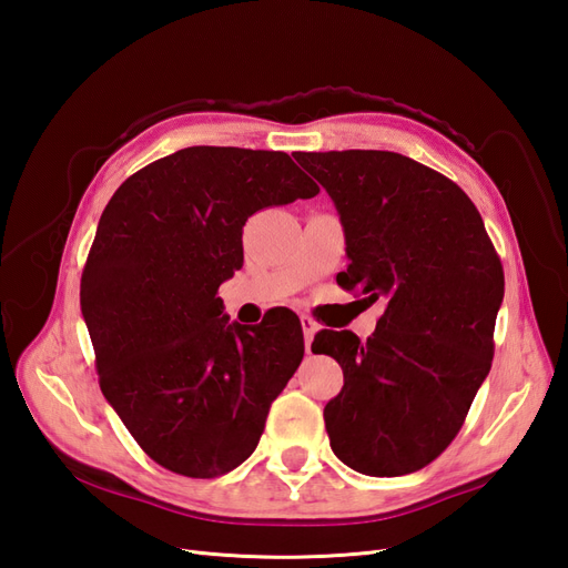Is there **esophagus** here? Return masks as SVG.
<instances>
[{
  "label": "esophagus",
  "instance_id": "obj_1",
  "mask_svg": "<svg viewBox=\"0 0 568 568\" xmlns=\"http://www.w3.org/2000/svg\"><path fill=\"white\" fill-rule=\"evenodd\" d=\"M301 326H303V336H305V351L311 353V343H313L315 332L320 329V324L311 315H301Z\"/></svg>",
  "mask_w": 568,
  "mask_h": 568
}]
</instances>
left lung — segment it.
<instances>
[{
  "instance_id": "obj_1",
  "label": "left lung",
  "mask_w": 568,
  "mask_h": 568,
  "mask_svg": "<svg viewBox=\"0 0 568 568\" xmlns=\"http://www.w3.org/2000/svg\"><path fill=\"white\" fill-rule=\"evenodd\" d=\"M332 196L346 234L338 286L386 311L367 341L322 329L343 388L324 407L334 455L367 476H403L457 436L493 363L505 272L471 199L393 151L294 153Z\"/></svg>"
}]
</instances>
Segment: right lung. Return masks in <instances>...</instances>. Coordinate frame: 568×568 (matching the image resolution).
Here are the masks:
<instances>
[{"label":"right lung","mask_w":568,"mask_h":568,"mask_svg":"<svg viewBox=\"0 0 568 568\" xmlns=\"http://www.w3.org/2000/svg\"><path fill=\"white\" fill-rule=\"evenodd\" d=\"M317 184L282 151L189 146L118 186L80 282L99 386L161 467L215 478L251 457L303 359L301 322H230L217 288L246 220Z\"/></svg>","instance_id":"add662e5"}]
</instances>
